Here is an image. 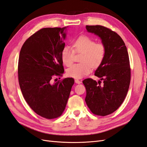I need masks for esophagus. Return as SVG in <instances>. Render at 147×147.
I'll list each match as a JSON object with an SVG mask.
<instances>
[{"label":"esophagus","mask_w":147,"mask_h":147,"mask_svg":"<svg viewBox=\"0 0 147 147\" xmlns=\"http://www.w3.org/2000/svg\"><path fill=\"white\" fill-rule=\"evenodd\" d=\"M75 82L76 83H77V84H80V83H82V81L78 80V79H76V80H75Z\"/></svg>","instance_id":"34e87169"}]
</instances>
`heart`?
<instances>
[{
	"mask_svg": "<svg viewBox=\"0 0 147 147\" xmlns=\"http://www.w3.org/2000/svg\"><path fill=\"white\" fill-rule=\"evenodd\" d=\"M73 47L74 49L69 46H65L61 53L63 64L67 67L72 64L75 52L82 53V62L73 65L67 70V75L70 77L80 78L88 75L92 67L97 68L101 65L105 56V46L101 42H96L88 36L78 37L74 41Z\"/></svg>",
	"mask_w": 147,
	"mask_h": 147,
	"instance_id": "1",
	"label": "heart"
}]
</instances>
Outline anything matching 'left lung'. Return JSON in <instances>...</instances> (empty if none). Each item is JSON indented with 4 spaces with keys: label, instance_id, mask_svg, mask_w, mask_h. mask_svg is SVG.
<instances>
[{
    "label": "left lung",
    "instance_id": "left-lung-1",
    "mask_svg": "<svg viewBox=\"0 0 147 147\" xmlns=\"http://www.w3.org/2000/svg\"><path fill=\"white\" fill-rule=\"evenodd\" d=\"M86 29L100 38L106 54L94 74L100 80L83 81L86 90L85 102L93 114L105 116L119 108L127 93L130 82L129 54L124 41L114 31L101 25H86Z\"/></svg>",
    "mask_w": 147,
    "mask_h": 147
}]
</instances>
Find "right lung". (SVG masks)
<instances>
[{
	"label": "right lung",
	"mask_w": 147,
	"mask_h": 147,
	"mask_svg": "<svg viewBox=\"0 0 147 147\" xmlns=\"http://www.w3.org/2000/svg\"><path fill=\"white\" fill-rule=\"evenodd\" d=\"M67 27L38 31L26 39L19 55L18 82L23 96L36 113L49 119L61 116L74 83L72 78L51 83L54 75L64 72L61 53Z\"/></svg>",
	"instance_id": "add662e5"
}]
</instances>
